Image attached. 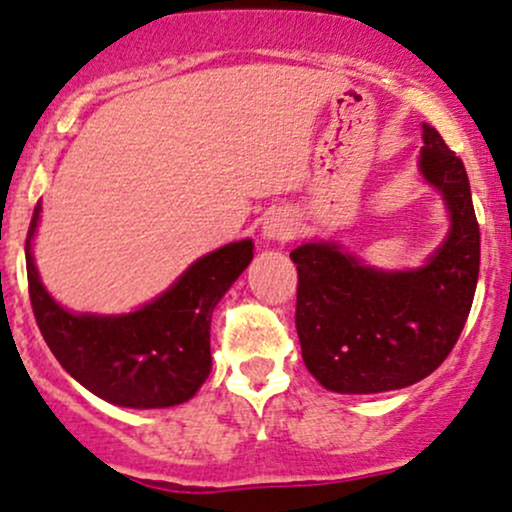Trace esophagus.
<instances>
[{"instance_id":"1","label":"esophagus","mask_w":512,"mask_h":512,"mask_svg":"<svg viewBox=\"0 0 512 512\" xmlns=\"http://www.w3.org/2000/svg\"><path fill=\"white\" fill-rule=\"evenodd\" d=\"M263 239H271V241H287L295 234V225H292V220L287 215H271L266 217V222H263Z\"/></svg>"}]
</instances>
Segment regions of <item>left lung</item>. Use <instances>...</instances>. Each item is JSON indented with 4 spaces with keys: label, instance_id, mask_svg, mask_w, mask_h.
Returning <instances> with one entry per match:
<instances>
[{
    "label": "left lung",
    "instance_id": "1",
    "mask_svg": "<svg viewBox=\"0 0 512 512\" xmlns=\"http://www.w3.org/2000/svg\"><path fill=\"white\" fill-rule=\"evenodd\" d=\"M423 176L445 198L450 234L416 271H377L331 241L292 251L295 326L307 370L331 392L377 394L438 370L474 302L481 237L462 159L423 125Z\"/></svg>",
    "mask_w": 512,
    "mask_h": 512
}]
</instances>
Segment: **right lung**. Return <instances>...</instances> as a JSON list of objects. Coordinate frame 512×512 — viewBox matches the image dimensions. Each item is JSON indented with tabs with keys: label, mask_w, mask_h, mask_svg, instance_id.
Here are the masks:
<instances>
[{
	"label": "right lung",
	"mask_w": 512,
	"mask_h": 512,
	"mask_svg": "<svg viewBox=\"0 0 512 512\" xmlns=\"http://www.w3.org/2000/svg\"><path fill=\"white\" fill-rule=\"evenodd\" d=\"M38 217L40 203L26 239L28 295L57 363L91 394L125 409H164L191 399L212 367V312L254 258L251 239L198 258L137 312L96 317L62 309L40 283L31 254Z\"/></svg>",
	"instance_id": "right-lung-1"
}]
</instances>
